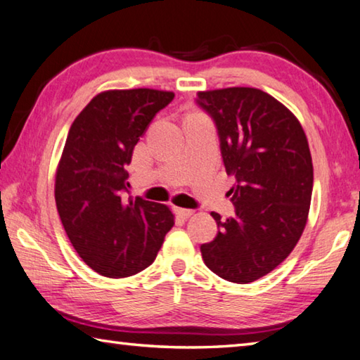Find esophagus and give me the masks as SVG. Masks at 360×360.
<instances>
[{
	"label": "esophagus",
	"instance_id": "obj_1",
	"mask_svg": "<svg viewBox=\"0 0 360 360\" xmlns=\"http://www.w3.org/2000/svg\"><path fill=\"white\" fill-rule=\"evenodd\" d=\"M176 214H178L181 219H188L192 214L193 211L192 210H187V208H176Z\"/></svg>",
	"mask_w": 360,
	"mask_h": 360
}]
</instances>
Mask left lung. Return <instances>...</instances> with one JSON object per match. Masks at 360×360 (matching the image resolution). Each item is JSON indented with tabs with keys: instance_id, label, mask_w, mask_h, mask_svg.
<instances>
[{
	"instance_id": "8db88e82",
	"label": "left lung",
	"mask_w": 360,
	"mask_h": 360,
	"mask_svg": "<svg viewBox=\"0 0 360 360\" xmlns=\"http://www.w3.org/2000/svg\"><path fill=\"white\" fill-rule=\"evenodd\" d=\"M214 122L222 162L235 176V214L200 246L206 266L225 281L248 284L281 264L300 240L311 203L313 163L300 122L271 95L251 87L198 92Z\"/></svg>"
}]
</instances>
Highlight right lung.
<instances>
[{"label":"right lung","instance_id":"1","mask_svg":"<svg viewBox=\"0 0 360 360\" xmlns=\"http://www.w3.org/2000/svg\"><path fill=\"white\" fill-rule=\"evenodd\" d=\"M174 94L152 89L96 95L72 122L56 176L66 235L85 264L108 278L136 275L155 260L174 225L165 205L131 198L136 143Z\"/></svg>","mask_w":360,"mask_h":360}]
</instances>
